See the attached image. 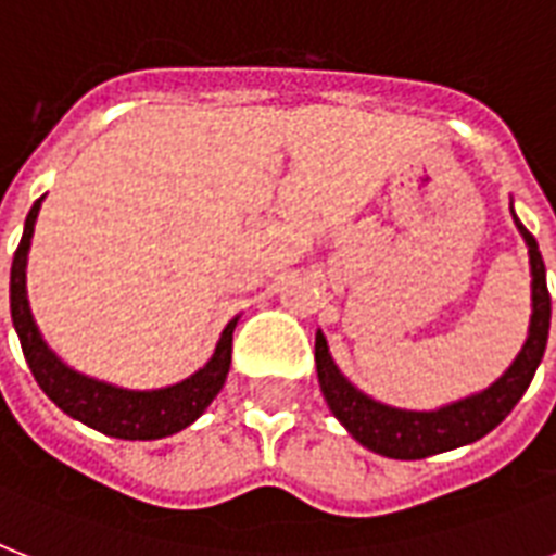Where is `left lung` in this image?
Returning a JSON list of instances; mask_svg holds the SVG:
<instances>
[{"label": "left lung", "mask_w": 556, "mask_h": 556, "mask_svg": "<svg viewBox=\"0 0 556 556\" xmlns=\"http://www.w3.org/2000/svg\"><path fill=\"white\" fill-rule=\"evenodd\" d=\"M510 213H514V207H510ZM514 225L526 239L528 262H531V323H528V338L519 349V355L514 357V364L482 392L458 397V401L439 406V409H397V406L380 404L366 392H361L340 371L329 352L326 334L317 331L314 364H317L323 397H326L331 415L366 450L387 458L415 462V458L465 447V444H473L482 435H488L496 424L505 421L510 409L519 404V397L526 395L528 383L543 361L545 343H548L552 296H548V286H545V262L540 248H536V239L528 233L517 213H514Z\"/></svg>", "instance_id": "obj_1"}]
</instances>
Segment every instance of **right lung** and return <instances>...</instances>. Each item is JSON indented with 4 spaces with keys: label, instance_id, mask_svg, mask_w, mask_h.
I'll list each match as a JSON object with an SVG mask.
<instances>
[{
    "label": "right lung",
    "instance_id": "right-lung-1",
    "mask_svg": "<svg viewBox=\"0 0 556 556\" xmlns=\"http://www.w3.org/2000/svg\"><path fill=\"white\" fill-rule=\"evenodd\" d=\"M42 199L34 201V207L25 218V230H22L20 248L13 253L11 265V320L20 334L22 355L28 361L39 389L65 415H72L74 421L86 424L91 430L112 435V439L155 441L181 432L213 404V397L225 387L227 371H230L233 329L239 317L227 323L207 364L173 387L124 389L72 369L46 343L28 303V277L25 274H28L30 239H34V225H37Z\"/></svg>",
    "mask_w": 556,
    "mask_h": 556
}]
</instances>
